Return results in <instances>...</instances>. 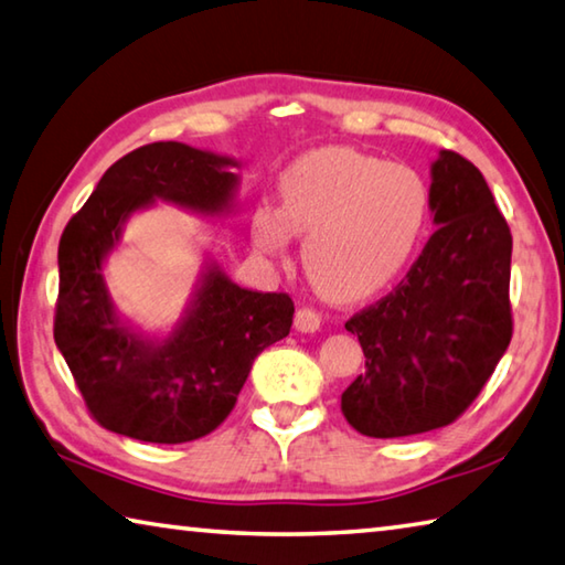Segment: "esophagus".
Here are the masks:
<instances>
[{"mask_svg":"<svg viewBox=\"0 0 565 565\" xmlns=\"http://www.w3.org/2000/svg\"><path fill=\"white\" fill-rule=\"evenodd\" d=\"M322 318L312 308H300L295 312V330L298 332H318Z\"/></svg>","mask_w":565,"mask_h":565,"instance_id":"obj_1","label":"esophagus"}]
</instances>
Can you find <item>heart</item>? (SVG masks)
<instances>
[{
  "instance_id": "obj_1",
  "label": "heart",
  "mask_w": 565,
  "mask_h": 565,
  "mask_svg": "<svg viewBox=\"0 0 565 565\" xmlns=\"http://www.w3.org/2000/svg\"><path fill=\"white\" fill-rule=\"evenodd\" d=\"M280 207L253 213V237L277 255L305 235L302 265L332 300H364L407 270L429 221V188L407 166L352 148L300 156L277 181Z\"/></svg>"
}]
</instances>
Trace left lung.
<instances>
[{"label":"left lung","mask_w":565,"mask_h":565,"mask_svg":"<svg viewBox=\"0 0 565 565\" xmlns=\"http://www.w3.org/2000/svg\"><path fill=\"white\" fill-rule=\"evenodd\" d=\"M437 231L404 280L344 322L364 370L342 414L364 437L447 427L479 397L511 342V231L481 171L454 151L431 163Z\"/></svg>","instance_id":"obj_1"}]
</instances>
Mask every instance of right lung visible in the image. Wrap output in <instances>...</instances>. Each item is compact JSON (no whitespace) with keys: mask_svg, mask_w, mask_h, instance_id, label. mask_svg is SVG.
Wrapping results in <instances>:
<instances>
[{"mask_svg":"<svg viewBox=\"0 0 565 565\" xmlns=\"http://www.w3.org/2000/svg\"><path fill=\"white\" fill-rule=\"evenodd\" d=\"M237 166V158L178 141L141 146L108 168L64 227L54 340L108 431L151 444L205 437L235 407L257 354L290 334L288 295L241 288L211 253L163 334L126 320L108 292L104 267L128 217L158 201L201 217L231 215Z\"/></svg>","mask_w":565,"mask_h":565,"instance_id":"obj_1","label":"right lung"}]
</instances>
